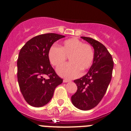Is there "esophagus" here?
I'll list each match as a JSON object with an SVG mask.
<instances>
[{"label": "esophagus", "mask_w": 131, "mask_h": 131, "mask_svg": "<svg viewBox=\"0 0 131 131\" xmlns=\"http://www.w3.org/2000/svg\"><path fill=\"white\" fill-rule=\"evenodd\" d=\"M63 83H68V82H70V81L68 79H63Z\"/></svg>", "instance_id": "1"}]
</instances>
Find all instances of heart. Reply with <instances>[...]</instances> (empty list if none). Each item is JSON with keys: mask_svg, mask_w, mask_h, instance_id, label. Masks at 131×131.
<instances>
[{"mask_svg": "<svg viewBox=\"0 0 131 131\" xmlns=\"http://www.w3.org/2000/svg\"><path fill=\"white\" fill-rule=\"evenodd\" d=\"M48 59L52 66L58 68L66 63L69 58L70 63L57 69L61 77L67 79L78 77L81 70L91 68L94 58V50L91 45L83 43L77 38H71L63 41L61 47L52 45L48 50Z\"/></svg>", "mask_w": 131, "mask_h": 131, "instance_id": "obj_1", "label": "heart"}]
</instances>
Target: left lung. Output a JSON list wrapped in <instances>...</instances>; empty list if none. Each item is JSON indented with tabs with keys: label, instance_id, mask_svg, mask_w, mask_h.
<instances>
[{
	"label": "left lung",
	"instance_id": "left-lung-1",
	"mask_svg": "<svg viewBox=\"0 0 131 131\" xmlns=\"http://www.w3.org/2000/svg\"><path fill=\"white\" fill-rule=\"evenodd\" d=\"M94 48V58L87 73L74 81L77 92L71 96L72 104L79 110H89L99 104L112 79V56L104 45L90 37H81Z\"/></svg>",
	"mask_w": 131,
	"mask_h": 131
}]
</instances>
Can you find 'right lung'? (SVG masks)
I'll return each mask as SVG.
<instances>
[{
  "label": "right lung",
  "mask_w": 131,
  "mask_h": 131,
  "mask_svg": "<svg viewBox=\"0 0 131 131\" xmlns=\"http://www.w3.org/2000/svg\"><path fill=\"white\" fill-rule=\"evenodd\" d=\"M65 36L47 33L36 36L21 48L18 56V81L25 101L33 107L48 104L56 87L63 79L56 73L48 59V50L54 42ZM45 76L49 78L45 79Z\"/></svg>",
  "instance_id": "right-lung-1"
}]
</instances>
